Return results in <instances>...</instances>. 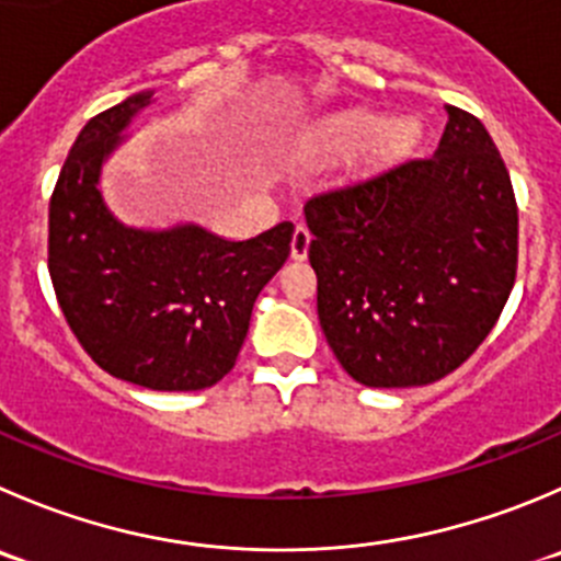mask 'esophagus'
<instances>
[{
	"label": "esophagus",
	"mask_w": 561,
	"mask_h": 561,
	"mask_svg": "<svg viewBox=\"0 0 561 561\" xmlns=\"http://www.w3.org/2000/svg\"><path fill=\"white\" fill-rule=\"evenodd\" d=\"M309 241H312L309 230L304 225H298L296 232H293V241H290V257L293 260H304V257H307Z\"/></svg>",
	"instance_id": "obj_1"
}]
</instances>
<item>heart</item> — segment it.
Segmentation results:
<instances>
[{"instance_id":"obj_1","label":"heart","mask_w":561,"mask_h":561,"mask_svg":"<svg viewBox=\"0 0 561 561\" xmlns=\"http://www.w3.org/2000/svg\"><path fill=\"white\" fill-rule=\"evenodd\" d=\"M413 142V125L408 119L383 123L378 112L367 106H347L314 119L304 134V145L320 161H358L378 167L394 159Z\"/></svg>"}]
</instances>
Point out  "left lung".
I'll return each instance as SVG.
<instances>
[{"label":"left lung","mask_w":561,"mask_h":561,"mask_svg":"<svg viewBox=\"0 0 561 561\" xmlns=\"http://www.w3.org/2000/svg\"><path fill=\"white\" fill-rule=\"evenodd\" d=\"M447 108L433 159L304 205L325 342L373 389L425 386L491 334L515 285L518 208L474 114Z\"/></svg>","instance_id":"obj_1"}]
</instances>
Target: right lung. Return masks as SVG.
<instances>
[{
    "label": "right lung",
    "mask_w": 561,
    "mask_h": 561,
    "mask_svg": "<svg viewBox=\"0 0 561 561\" xmlns=\"http://www.w3.org/2000/svg\"><path fill=\"white\" fill-rule=\"evenodd\" d=\"M153 95L134 92L76 136L48 205V274L98 367L145 389L197 391L236 367L254 301L290 254L293 225L230 241L194 221H119L103 197V167Z\"/></svg>",
    "instance_id": "add662e5"
}]
</instances>
